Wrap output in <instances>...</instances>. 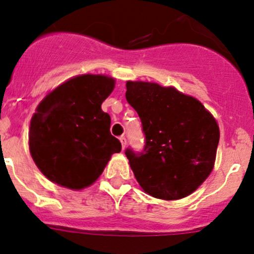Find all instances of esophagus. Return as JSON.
Masks as SVG:
<instances>
[{"label": "esophagus", "mask_w": 254, "mask_h": 254, "mask_svg": "<svg viewBox=\"0 0 254 254\" xmlns=\"http://www.w3.org/2000/svg\"><path fill=\"white\" fill-rule=\"evenodd\" d=\"M120 140H121V143H122V147H123V149H125V146H127V138H125V136H121L120 137Z\"/></svg>", "instance_id": "esophagus-1"}]
</instances>
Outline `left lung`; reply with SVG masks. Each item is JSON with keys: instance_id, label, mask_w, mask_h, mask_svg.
I'll list each match as a JSON object with an SVG mask.
<instances>
[{"instance_id": "left-lung-1", "label": "left lung", "mask_w": 254, "mask_h": 254, "mask_svg": "<svg viewBox=\"0 0 254 254\" xmlns=\"http://www.w3.org/2000/svg\"><path fill=\"white\" fill-rule=\"evenodd\" d=\"M125 97L145 136L142 152L125 150L140 188L164 200L191 194L213 169L219 143L214 117L198 99L173 86L129 81Z\"/></svg>"}]
</instances>
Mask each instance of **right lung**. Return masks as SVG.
Masks as SVG:
<instances>
[{"mask_svg": "<svg viewBox=\"0 0 254 254\" xmlns=\"http://www.w3.org/2000/svg\"><path fill=\"white\" fill-rule=\"evenodd\" d=\"M115 88L104 75L76 76L46 96L30 122L29 149L53 183L72 190L91 185L122 144L101 105Z\"/></svg>", "mask_w": 254, "mask_h": 254, "instance_id": "1", "label": "right lung"}]
</instances>
